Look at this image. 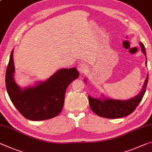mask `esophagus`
<instances>
[{
  "instance_id": "esophagus-1",
  "label": "esophagus",
  "mask_w": 152,
  "mask_h": 152,
  "mask_svg": "<svg viewBox=\"0 0 152 152\" xmlns=\"http://www.w3.org/2000/svg\"><path fill=\"white\" fill-rule=\"evenodd\" d=\"M77 69L81 73H85L88 71V67L83 63H80V64H78Z\"/></svg>"
}]
</instances>
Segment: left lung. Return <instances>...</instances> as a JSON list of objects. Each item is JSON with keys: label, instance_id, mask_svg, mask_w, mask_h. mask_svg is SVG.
<instances>
[{"label": "left lung", "instance_id": "1", "mask_svg": "<svg viewBox=\"0 0 152 152\" xmlns=\"http://www.w3.org/2000/svg\"><path fill=\"white\" fill-rule=\"evenodd\" d=\"M142 52L146 57L145 48L143 43H140ZM147 66V58H145ZM148 83V75L145 81L142 90L139 94L127 100L114 99H96L88 96L89 104L92 111L99 116L109 119L120 118L130 115L135 110L145 93Z\"/></svg>", "mask_w": 152, "mask_h": 152}]
</instances>
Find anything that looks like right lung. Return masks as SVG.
<instances>
[{"label": "right lung", "mask_w": 152, "mask_h": 152, "mask_svg": "<svg viewBox=\"0 0 152 152\" xmlns=\"http://www.w3.org/2000/svg\"><path fill=\"white\" fill-rule=\"evenodd\" d=\"M13 50L6 71L5 83L9 96L18 111L28 120H45L57 116L64 106L66 90L79 77L76 68L58 71L45 82L22 90L15 82Z\"/></svg>", "instance_id": "obj_1"}]
</instances>
